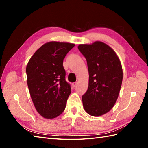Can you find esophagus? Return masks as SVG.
<instances>
[{
  "label": "esophagus",
  "mask_w": 148,
  "mask_h": 148,
  "mask_svg": "<svg viewBox=\"0 0 148 148\" xmlns=\"http://www.w3.org/2000/svg\"><path fill=\"white\" fill-rule=\"evenodd\" d=\"M77 85V83L76 82H75V83H73L72 84V87L73 88H74L75 86H76Z\"/></svg>",
  "instance_id": "esophagus-1"
}]
</instances>
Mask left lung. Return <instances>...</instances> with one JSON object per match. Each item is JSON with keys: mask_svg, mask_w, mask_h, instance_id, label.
<instances>
[{"mask_svg": "<svg viewBox=\"0 0 148 148\" xmlns=\"http://www.w3.org/2000/svg\"><path fill=\"white\" fill-rule=\"evenodd\" d=\"M77 48L86 60L89 72L88 88L82 96L83 108L91 116H102L113 108L118 97L123 80L120 60L102 42Z\"/></svg>", "mask_w": 148, "mask_h": 148, "instance_id": "1", "label": "left lung"}]
</instances>
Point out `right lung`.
I'll use <instances>...</instances> for the list:
<instances>
[{
    "label": "right lung",
    "mask_w": 148,
    "mask_h": 148,
    "mask_svg": "<svg viewBox=\"0 0 148 148\" xmlns=\"http://www.w3.org/2000/svg\"><path fill=\"white\" fill-rule=\"evenodd\" d=\"M74 46L56 41L45 43L28 62L26 72L31 99L45 118H55L65 110L71 88L65 81L63 61Z\"/></svg>",
    "instance_id": "1"
}]
</instances>
